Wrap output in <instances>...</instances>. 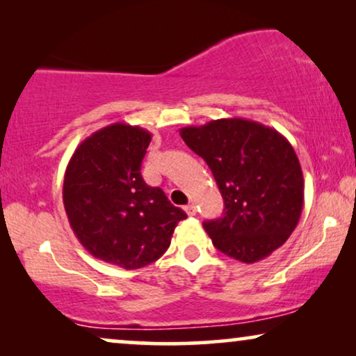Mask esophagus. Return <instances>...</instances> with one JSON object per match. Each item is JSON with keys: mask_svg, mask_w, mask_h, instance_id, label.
<instances>
[{"mask_svg": "<svg viewBox=\"0 0 356 356\" xmlns=\"http://www.w3.org/2000/svg\"><path fill=\"white\" fill-rule=\"evenodd\" d=\"M184 211H186V213H188L189 217L196 216V206H194V204H188V206L184 207Z\"/></svg>", "mask_w": 356, "mask_h": 356, "instance_id": "obj_1", "label": "esophagus"}]
</instances>
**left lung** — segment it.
<instances>
[{"label":"left lung","mask_w":356,"mask_h":356,"mask_svg":"<svg viewBox=\"0 0 356 356\" xmlns=\"http://www.w3.org/2000/svg\"><path fill=\"white\" fill-rule=\"evenodd\" d=\"M179 136L206 160L225 202L223 217L204 222L213 246L252 264L284 245L305 199L300 160L286 138L245 118L186 126Z\"/></svg>","instance_id":"8db88e82"}]
</instances>
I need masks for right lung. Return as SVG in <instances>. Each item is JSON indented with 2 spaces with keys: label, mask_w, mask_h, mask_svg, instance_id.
<instances>
[{
  "label": "right lung",
  "mask_w": 356,
  "mask_h": 356,
  "mask_svg": "<svg viewBox=\"0 0 356 356\" xmlns=\"http://www.w3.org/2000/svg\"><path fill=\"white\" fill-rule=\"evenodd\" d=\"M150 139L139 126H105L77 145L63 183L67 220L81 245L126 270L157 261L186 218L140 175Z\"/></svg>",
  "instance_id": "right-lung-1"
}]
</instances>
